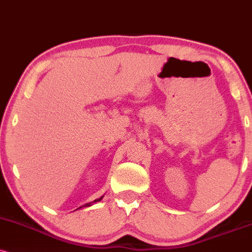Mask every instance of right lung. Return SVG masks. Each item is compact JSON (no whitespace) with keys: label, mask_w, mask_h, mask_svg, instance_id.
Returning a JSON list of instances; mask_svg holds the SVG:
<instances>
[{"label":"right lung","mask_w":252,"mask_h":252,"mask_svg":"<svg viewBox=\"0 0 252 252\" xmlns=\"http://www.w3.org/2000/svg\"><path fill=\"white\" fill-rule=\"evenodd\" d=\"M102 197H104V196H100L99 198H97V200H94V201H92V202H89V203H85V204H84V206L79 207L78 209H82V208H84V207H90V206H92V204H93V203H95V202L101 201V200H102ZM76 210H77V209H76Z\"/></svg>","instance_id":"right-lung-1"}]
</instances>
